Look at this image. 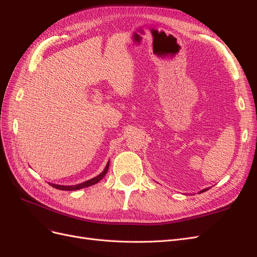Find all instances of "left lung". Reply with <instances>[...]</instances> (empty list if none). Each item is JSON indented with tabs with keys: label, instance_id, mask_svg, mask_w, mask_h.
I'll return each mask as SVG.
<instances>
[{
	"label": "left lung",
	"instance_id": "left-lung-1",
	"mask_svg": "<svg viewBox=\"0 0 257 257\" xmlns=\"http://www.w3.org/2000/svg\"><path fill=\"white\" fill-rule=\"evenodd\" d=\"M209 189H205V190H203V191H200V193H203V192H206V191H208Z\"/></svg>",
	"mask_w": 257,
	"mask_h": 257
}]
</instances>
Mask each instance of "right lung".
<instances>
[{
    "instance_id": "obj_1",
    "label": "right lung",
    "mask_w": 257,
    "mask_h": 257,
    "mask_svg": "<svg viewBox=\"0 0 257 257\" xmlns=\"http://www.w3.org/2000/svg\"><path fill=\"white\" fill-rule=\"evenodd\" d=\"M108 168H109V163H107V165H106V167H105V169H104V172H103L102 174H99L97 177L91 179V180L82 182V183H80V184H77V185H59V184L50 183V185L53 186L54 189L62 190V191H76V190H80V189H83V188H88V186H91V185L95 184V183H97L98 181L102 180V179L105 177V175L107 174Z\"/></svg>"
}]
</instances>
